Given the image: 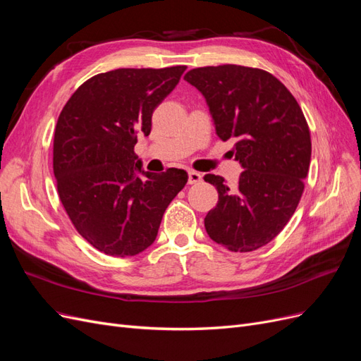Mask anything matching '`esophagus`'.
I'll return each instance as SVG.
<instances>
[{
    "label": "esophagus",
    "instance_id": "1",
    "mask_svg": "<svg viewBox=\"0 0 361 361\" xmlns=\"http://www.w3.org/2000/svg\"><path fill=\"white\" fill-rule=\"evenodd\" d=\"M202 180H203L202 173L195 171V170H190V171H188V183H190V185H194V183H200Z\"/></svg>",
    "mask_w": 361,
    "mask_h": 361
}]
</instances>
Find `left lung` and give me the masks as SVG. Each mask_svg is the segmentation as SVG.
<instances>
[{
	"label": "left lung",
	"mask_w": 361,
	"mask_h": 361,
	"mask_svg": "<svg viewBox=\"0 0 361 361\" xmlns=\"http://www.w3.org/2000/svg\"><path fill=\"white\" fill-rule=\"evenodd\" d=\"M183 80L204 96L216 135L235 140L232 154L244 169L235 187L204 176L218 191L206 232L235 253L264 247L290 220L309 173L312 141L301 108L274 75L256 68L206 66Z\"/></svg>",
	"instance_id": "left-lung-1"
}]
</instances>
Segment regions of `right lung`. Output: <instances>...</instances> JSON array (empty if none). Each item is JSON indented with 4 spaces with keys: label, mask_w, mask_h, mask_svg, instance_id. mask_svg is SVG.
<instances>
[{
    "label": "right lung",
    "mask_w": 361,
    "mask_h": 361,
    "mask_svg": "<svg viewBox=\"0 0 361 361\" xmlns=\"http://www.w3.org/2000/svg\"><path fill=\"white\" fill-rule=\"evenodd\" d=\"M185 69L94 75L59 116L52 164L60 200L78 233L108 256H135L154 244L164 212L188 180L180 169L145 171L134 152Z\"/></svg>",
    "instance_id": "right-lung-1"
}]
</instances>
